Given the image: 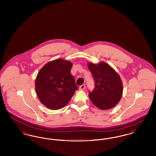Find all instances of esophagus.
<instances>
[{
	"label": "esophagus",
	"instance_id": "obj_1",
	"mask_svg": "<svg viewBox=\"0 0 156 156\" xmlns=\"http://www.w3.org/2000/svg\"><path fill=\"white\" fill-rule=\"evenodd\" d=\"M85 88V84H83L79 87V89L80 90H83Z\"/></svg>",
	"mask_w": 156,
	"mask_h": 156
}]
</instances>
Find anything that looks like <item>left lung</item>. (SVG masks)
Segmentation results:
<instances>
[{"label":"left lung","mask_w":156,"mask_h":156,"mask_svg":"<svg viewBox=\"0 0 156 156\" xmlns=\"http://www.w3.org/2000/svg\"><path fill=\"white\" fill-rule=\"evenodd\" d=\"M95 81V88L89 92V99L97 108L107 110L119 103L123 94V84L119 74L106 62L88 64Z\"/></svg>","instance_id":"obj_1"}]
</instances>
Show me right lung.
I'll list each match as a JSON object with an SVG mask.
<instances>
[{
  "instance_id": "add662e5",
  "label": "right lung",
  "mask_w": 156,
  "mask_h": 156,
  "mask_svg": "<svg viewBox=\"0 0 156 156\" xmlns=\"http://www.w3.org/2000/svg\"><path fill=\"white\" fill-rule=\"evenodd\" d=\"M73 63L62 59L48 62L38 72L35 89L41 104L51 110H58L69 103L76 90L71 74Z\"/></svg>"
}]
</instances>
